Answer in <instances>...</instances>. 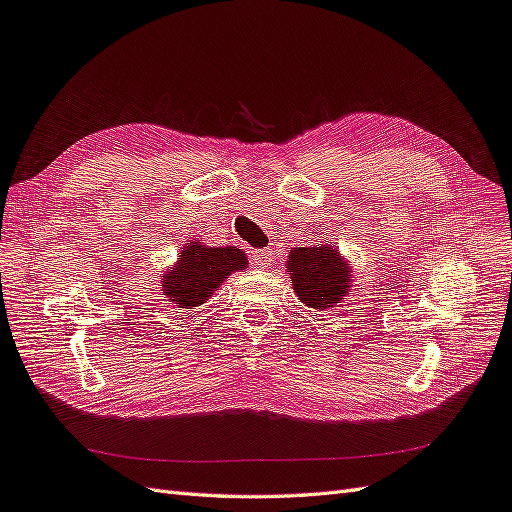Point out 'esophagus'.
<instances>
[{
    "instance_id": "1",
    "label": "esophagus",
    "mask_w": 512,
    "mask_h": 512,
    "mask_svg": "<svg viewBox=\"0 0 512 512\" xmlns=\"http://www.w3.org/2000/svg\"><path fill=\"white\" fill-rule=\"evenodd\" d=\"M256 269H269L273 265V249H258L252 256Z\"/></svg>"
}]
</instances>
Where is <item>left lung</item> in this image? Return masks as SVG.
<instances>
[{
	"label": "left lung",
	"mask_w": 512,
	"mask_h": 512,
	"mask_svg": "<svg viewBox=\"0 0 512 512\" xmlns=\"http://www.w3.org/2000/svg\"><path fill=\"white\" fill-rule=\"evenodd\" d=\"M297 299L308 308L321 310L341 306L352 293V265L336 245L315 243L308 247H291L286 258Z\"/></svg>",
	"instance_id": "obj_1"
}]
</instances>
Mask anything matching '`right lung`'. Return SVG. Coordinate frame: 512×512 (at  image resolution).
<instances>
[{"mask_svg": "<svg viewBox=\"0 0 512 512\" xmlns=\"http://www.w3.org/2000/svg\"><path fill=\"white\" fill-rule=\"evenodd\" d=\"M247 265V256L239 247H210L189 241L176 265L160 273V289L167 302L178 308H195L206 304L230 273L243 271Z\"/></svg>", "mask_w": 512, "mask_h": 512, "instance_id": "1", "label": "right lung"}]
</instances>
